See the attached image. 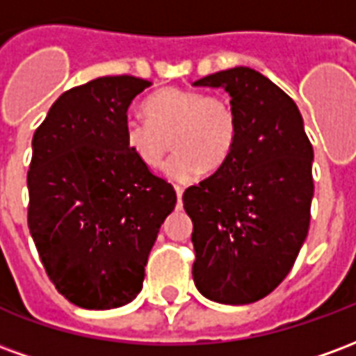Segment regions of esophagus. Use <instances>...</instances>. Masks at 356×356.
Returning <instances> with one entry per match:
<instances>
[{
  "mask_svg": "<svg viewBox=\"0 0 356 356\" xmlns=\"http://www.w3.org/2000/svg\"><path fill=\"white\" fill-rule=\"evenodd\" d=\"M175 193H177V200H179V204H181V198H183V193H185V188H183V186H175Z\"/></svg>",
  "mask_w": 356,
  "mask_h": 356,
  "instance_id": "obj_1",
  "label": "esophagus"
}]
</instances>
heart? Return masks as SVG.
Returning a JSON list of instances; mask_svg holds the SVG:
<instances>
[{"label": "heart", "mask_w": 356, "mask_h": 356, "mask_svg": "<svg viewBox=\"0 0 356 356\" xmlns=\"http://www.w3.org/2000/svg\"><path fill=\"white\" fill-rule=\"evenodd\" d=\"M147 122L127 120V152L147 170H158L170 152V137L177 150L168 163V175L191 181L206 170H219L238 143V114L221 95L165 88L143 102Z\"/></svg>", "instance_id": "heart-1"}]
</instances>
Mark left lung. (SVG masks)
I'll list each match as a JSON object with an SVG mask.
<instances>
[{
    "label": "left lung",
    "mask_w": 356,
    "mask_h": 356,
    "mask_svg": "<svg viewBox=\"0 0 356 356\" xmlns=\"http://www.w3.org/2000/svg\"><path fill=\"white\" fill-rule=\"evenodd\" d=\"M225 88L238 114V143L219 170L188 186L193 278L225 305L259 301L290 273L309 232L313 145L296 102L246 66L194 81Z\"/></svg>",
    "instance_id": "8db88e82"
}]
</instances>
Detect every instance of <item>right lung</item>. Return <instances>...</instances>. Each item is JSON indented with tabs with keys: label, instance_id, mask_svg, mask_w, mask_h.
I'll return each mask as SVG.
<instances>
[{
	"label": "right lung",
	"instance_id": "obj_1",
	"mask_svg": "<svg viewBox=\"0 0 356 356\" xmlns=\"http://www.w3.org/2000/svg\"><path fill=\"white\" fill-rule=\"evenodd\" d=\"M152 81L106 76L58 97L35 129L28 229L45 273L74 305L116 309L137 298L177 194L124 143L131 101Z\"/></svg>",
	"mask_w": 356,
	"mask_h": 356
}]
</instances>
